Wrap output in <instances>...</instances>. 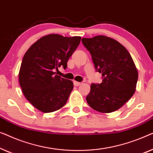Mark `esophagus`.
Listing matches in <instances>:
<instances>
[{
  "instance_id": "obj_1",
  "label": "esophagus",
  "mask_w": 153,
  "mask_h": 153,
  "mask_svg": "<svg viewBox=\"0 0 153 153\" xmlns=\"http://www.w3.org/2000/svg\"><path fill=\"white\" fill-rule=\"evenodd\" d=\"M82 84V82H77V81H74V85L75 86H77H77L81 85Z\"/></svg>"
}]
</instances>
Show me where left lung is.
I'll return each mask as SVG.
<instances>
[{
    "mask_svg": "<svg viewBox=\"0 0 153 153\" xmlns=\"http://www.w3.org/2000/svg\"><path fill=\"white\" fill-rule=\"evenodd\" d=\"M82 42L91 53L96 69L102 82L92 84L86 97L94 110L110 113L118 110L134 94L138 71L128 50L117 40L99 35L82 38Z\"/></svg>",
    "mask_w": 153,
    "mask_h": 153,
    "instance_id": "1",
    "label": "left lung"
}]
</instances>
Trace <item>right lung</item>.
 <instances>
[{
	"label": "right lung",
	"mask_w": 153,
	"mask_h": 153,
	"mask_svg": "<svg viewBox=\"0 0 153 153\" xmlns=\"http://www.w3.org/2000/svg\"><path fill=\"white\" fill-rule=\"evenodd\" d=\"M80 40V36L48 34L34 43L25 53L19 71V84L25 97L38 110L53 112L67 102L74 83L54 71L60 66L66 68Z\"/></svg>",
	"instance_id": "right-lung-1"
}]
</instances>
